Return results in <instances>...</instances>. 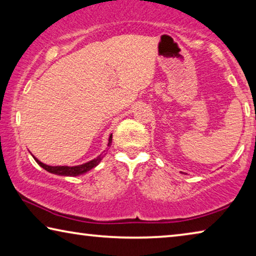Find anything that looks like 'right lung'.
Masks as SVG:
<instances>
[{
	"label": "right lung",
	"mask_w": 256,
	"mask_h": 256,
	"mask_svg": "<svg viewBox=\"0 0 256 256\" xmlns=\"http://www.w3.org/2000/svg\"><path fill=\"white\" fill-rule=\"evenodd\" d=\"M112 136L110 134V138H108V144L107 146H112ZM106 156V151H104L102 154H100L98 157L94 158L92 160H90L88 162H84L82 164H76V166H50V164H46L44 162H42L40 160H38L34 156H32L34 159L36 160V162L40 164L42 168H44L45 170H47L50 174L54 175H58V176H79V175H84L86 174L89 170H92V168H94L96 166H98L100 162L102 160V158Z\"/></svg>",
	"instance_id": "right-lung-1"
}]
</instances>
